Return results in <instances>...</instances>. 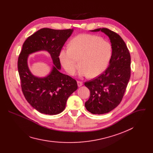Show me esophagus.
Wrapping results in <instances>:
<instances>
[{
	"label": "esophagus",
	"mask_w": 153,
	"mask_h": 153,
	"mask_svg": "<svg viewBox=\"0 0 153 153\" xmlns=\"http://www.w3.org/2000/svg\"><path fill=\"white\" fill-rule=\"evenodd\" d=\"M77 85H78V86H82V85H83V82H81V81H77Z\"/></svg>",
	"instance_id": "1"
}]
</instances>
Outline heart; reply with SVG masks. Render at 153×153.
<instances>
[{"mask_svg":"<svg viewBox=\"0 0 153 153\" xmlns=\"http://www.w3.org/2000/svg\"><path fill=\"white\" fill-rule=\"evenodd\" d=\"M111 55V47L107 41L91 34H80L73 38L70 48H63L59 53V59L64 69L73 75L81 67L79 74L81 77H96L106 69Z\"/></svg>","mask_w":153,"mask_h":153,"instance_id":"1","label":"heart"}]
</instances>
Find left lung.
<instances>
[{
    "instance_id": "left-lung-1",
    "label": "left lung",
    "mask_w": 153,
    "mask_h": 153,
    "mask_svg": "<svg viewBox=\"0 0 153 153\" xmlns=\"http://www.w3.org/2000/svg\"><path fill=\"white\" fill-rule=\"evenodd\" d=\"M102 31L110 40L112 54L108 68L99 76L86 82L90 91L86 109L94 114L109 113L120 103L131 76V56L122 37L107 28H98L92 32Z\"/></svg>"
}]
</instances>
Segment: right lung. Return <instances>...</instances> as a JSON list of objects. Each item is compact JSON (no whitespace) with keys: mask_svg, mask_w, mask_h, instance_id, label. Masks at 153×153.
Listing matches in <instances>:
<instances>
[{"mask_svg":"<svg viewBox=\"0 0 153 153\" xmlns=\"http://www.w3.org/2000/svg\"><path fill=\"white\" fill-rule=\"evenodd\" d=\"M73 30L42 28L28 37L22 45L17 62L22 90L31 106L41 113H60L65 108L68 98L77 89L76 80L60 72L59 57ZM40 51H47L54 64L50 73L43 78L33 75L27 65L29 55Z\"/></svg>","mask_w":153,"mask_h":153,"instance_id":"obj_1","label":"right lung"}]
</instances>
